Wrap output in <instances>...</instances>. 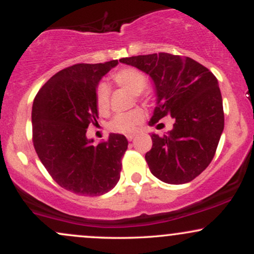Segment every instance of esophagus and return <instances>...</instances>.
Wrapping results in <instances>:
<instances>
[{
	"mask_svg": "<svg viewBox=\"0 0 254 254\" xmlns=\"http://www.w3.org/2000/svg\"><path fill=\"white\" fill-rule=\"evenodd\" d=\"M135 137H136L135 133H130V135H127V141H132V139L135 138Z\"/></svg>",
	"mask_w": 254,
	"mask_h": 254,
	"instance_id": "obj_1",
	"label": "esophagus"
}]
</instances>
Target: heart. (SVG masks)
<instances>
[{
  "instance_id": "b5f03b06",
  "label": "heart",
  "mask_w": 254,
  "mask_h": 254,
  "mask_svg": "<svg viewBox=\"0 0 254 254\" xmlns=\"http://www.w3.org/2000/svg\"><path fill=\"white\" fill-rule=\"evenodd\" d=\"M113 82L121 88L137 95L142 93L148 86V77L144 72L135 68H123L112 74ZM110 88L106 83L100 82L95 88V106L100 115L106 116L110 112ZM144 121L143 111L139 109L131 110L129 112L119 113L110 122L109 129L117 133H132Z\"/></svg>"
}]
</instances>
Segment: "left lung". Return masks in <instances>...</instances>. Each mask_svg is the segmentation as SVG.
<instances>
[{"label": "left lung", "mask_w": 254, "mask_h": 254, "mask_svg": "<svg viewBox=\"0 0 254 254\" xmlns=\"http://www.w3.org/2000/svg\"><path fill=\"white\" fill-rule=\"evenodd\" d=\"M119 61L154 81L157 105L149 124L166 116L174 119L173 129L166 135H151L153 147L145 154L150 172L174 185L193 180L211 162L224 127L217 78L192 58L166 52Z\"/></svg>", "instance_id": "obj_1"}]
</instances>
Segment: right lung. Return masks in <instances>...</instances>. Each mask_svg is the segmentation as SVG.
<instances>
[{"instance_id":"right-lung-1","label":"right lung","mask_w":254,"mask_h":254,"mask_svg":"<svg viewBox=\"0 0 254 254\" xmlns=\"http://www.w3.org/2000/svg\"><path fill=\"white\" fill-rule=\"evenodd\" d=\"M118 61L75 64L55 74L40 88L32 107V135L38 157L52 179L81 196H100L117 185L124 135L111 133L98 145L86 136L98 124L95 88Z\"/></svg>"}]
</instances>
